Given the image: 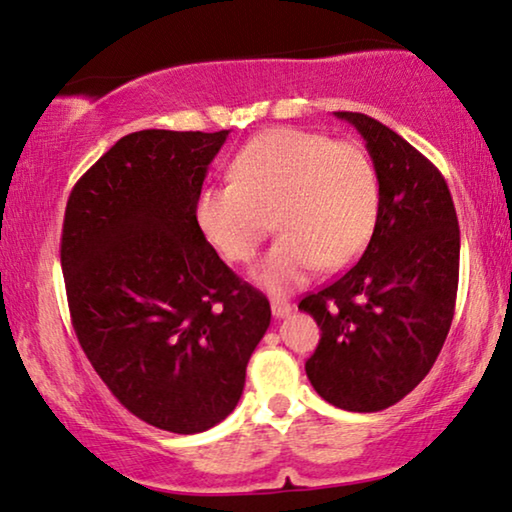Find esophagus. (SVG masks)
<instances>
[{
	"label": "esophagus",
	"mask_w": 512,
	"mask_h": 512,
	"mask_svg": "<svg viewBox=\"0 0 512 512\" xmlns=\"http://www.w3.org/2000/svg\"><path fill=\"white\" fill-rule=\"evenodd\" d=\"M271 313L273 318H285L292 313V304H287L285 299H271Z\"/></svg>",
	"instance_id": "esophagus-1"
}]
</instances>
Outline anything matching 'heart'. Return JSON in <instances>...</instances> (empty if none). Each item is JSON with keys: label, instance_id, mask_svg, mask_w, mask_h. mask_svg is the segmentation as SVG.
Instances as JSON below:
<instances>
[{"label": "heart", "instance_id": "b5f03b06", "mask_svg": "<svg viewBox=\"0 0 512 512\" xmlns=\"http://www.w3.org/2000/svg\"><path fill=\"white\" fill-rule=\"evenodd\" d=\"M232 183L197 197L208 243L234 264L255 257L273 225L280 232L253 278L287 292L315 271H338L364 253L380 211V183L357 143L276 127L250 139L229 167Z\"/></svg>", "mask_w": 512, "mask_h": 512}]
</instances>
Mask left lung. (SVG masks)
Instances as JSON below:
<instances>
[{
    "instance_id": "obj_1",
    "label": "left lung",
    "mask_w": 512,
    "mask_h": 512,
    "mask_svg": "<svg viewBox=\"0 0 512 512\" xmlns=\"http://www.w3.org/2000/svg\"><path fill=\"white\" fill-rule=\"evenodd\" d=\"M364 136L380 183V211L359 262L299 308L320 327L306 362L331 406L376 413L413 392L434 366L455 315L459 225L448 183L397 132L338 111Z\"/></svg>"
}]
</instances>
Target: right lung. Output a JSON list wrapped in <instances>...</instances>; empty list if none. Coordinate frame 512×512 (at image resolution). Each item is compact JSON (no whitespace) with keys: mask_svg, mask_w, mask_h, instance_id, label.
Here are the masks:
<instances>
[{"mask_svg":"<svg viewBox=\"0 0 512 512\" xmlns=\"http://www.w3.org/2000/svg\"><path fill=\"white\" fill-rule=\"evenodd\" d=\"M227 136H122L64 211L60 259L78 343L129 413L174 434L232 413L271 322L269 299L222 262L194 213Z\"/></svg>","mask_w":512,"mask_h":512,"instance_id":"obj_1","label":"right lung"}]
</instances>
